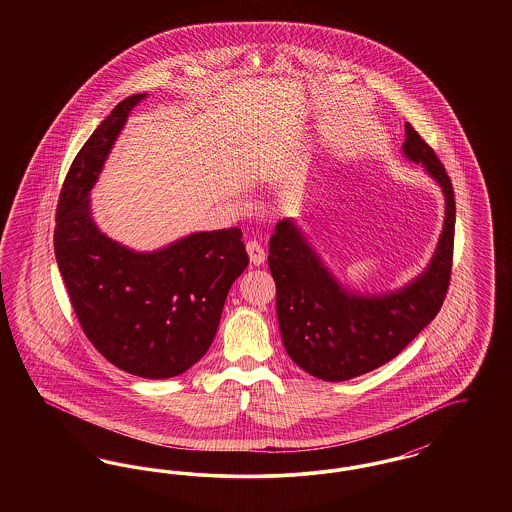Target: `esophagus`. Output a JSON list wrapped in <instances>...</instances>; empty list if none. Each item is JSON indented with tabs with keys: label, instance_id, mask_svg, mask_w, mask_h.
Masks as SVG:
<instances>
[{
	"label": "esophagus",
	"instance_id": "obj_1",
	"mask_svg": "<svg viewBox=\"0 0 512 512\" xmlns=\"http://www.w3.org/2000/svg\"><path fill=\"white\" fill-rule=\"evenodd\" d=\"M245 249H247L249 261H251L255 267H259V265L265 263V249H263V245L259 244V242H247Z\"/></svg>",
	"mask_w": 512,
	"mask_h": 512
}]
</instances>
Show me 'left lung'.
<instances>
[{
    "mask_svg": "<svg viewBox=\"0 0 512 512\" xmlns=\"http://www.w3.org/2000/svg\"><path fill=\"white\" fill-rule=\"evenodd\" d=\"M403 155L422 165L445 197L438 247L426 268L399 290L359 293L324 265L299 224L282 219L268 245L276 315L293 363L326 382H343L386 365L436 318L449 288L455 194L438 155L405 124Z\"/></svg>",
    "mask_w": 512,
    "mask_h": 512,
    "instance_id": "8db88e82",
    "label": "left lung"
}]
</instances>
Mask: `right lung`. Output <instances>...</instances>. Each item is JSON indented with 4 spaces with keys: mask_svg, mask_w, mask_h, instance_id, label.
I'll list each match as a JSON object with an SVG mask.
<instances>
[{
    "mask_svg": "<svg viewBox=\"0 0 512 512\" xmlns=\"http://www.w3.org/2000/svg\"><path fill=\"white\" fill-rule=\"evenodd\" d=\"M146 98L122 99L74 157L53 245L88 340L124 372L163 380L207 353L228 290L249 259L240 228L194 232L155 251H134L99 230L90 192L130 111Z\"/></svg>",
    "mask_w": 512,
    "mask_h": 512,
    "instance_id": "1",
    "label": "right lung"
}]
</instances>
